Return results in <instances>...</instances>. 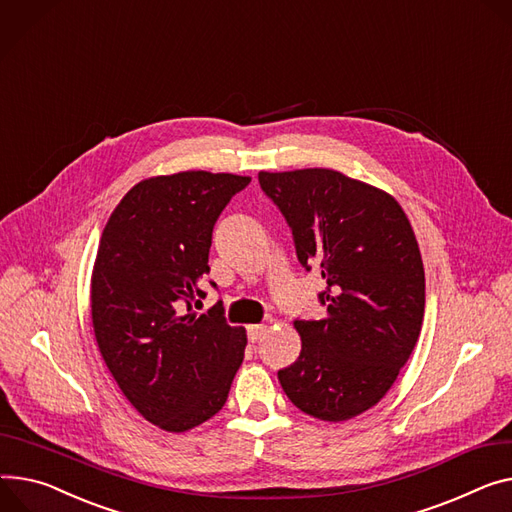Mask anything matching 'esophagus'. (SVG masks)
<instances>
[{"label":"esophagus","instance_id":"obj_1","mask_svg":"<svg viewBox=\"0 0 512 512\" xmlns=\"http://www.w3.org/2000/svg\"><path fill=\"white\" fill-rule=\"evenodd\" d=\"M266 334V326L264 324H254V326H248V338L252 342H258L262 336Z\"/></svg>","mask_w":512,"mask_h":512}]
</instances>
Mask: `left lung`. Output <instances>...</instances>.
Returning a JSON list of instances; mask_svg holds the SVG:
<instances>
[{
  "mask_svg": "<svg viewBox=\"0 0 512 512\" xmlns=\"http://www.w3.org/2000/svg\"><path fill=\"white\" fill-rule=\"evenodd\" d=\"M299 262L318 266L324 320H295L299 359L279 371L305 414L340 422L373 408L410 359L424 318V266L391 194L336 170L260 172Z\"/></svg>",
  "mask_w": 512,
  "mask_h": 512,
  "instance_id": "1",
  "label": "left lung"
}]
</instances>
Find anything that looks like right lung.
I'll list each match as a JSON object with an SVG mask.
<instances>
[{
	"label": "right lung",
	"mask_w": 512,
	"mask_h": 512,
	"mask_svg": "<svg viewBox=\"0 0 512 512\" xmlns=\"http://www.w3.org/2000/svg\"><path fill=\"white\" fill-rule=\"evenodd\" d=\"M250 180L203 170L141 180L102 231L90 291L100 355L133 408L168 432L213 418L244 361L246 330L225 322L223 303L199 316L192 301L207 295L215 221Z\"/></svg>",
	"instance_id": "add662e5"
}]
</instances>
